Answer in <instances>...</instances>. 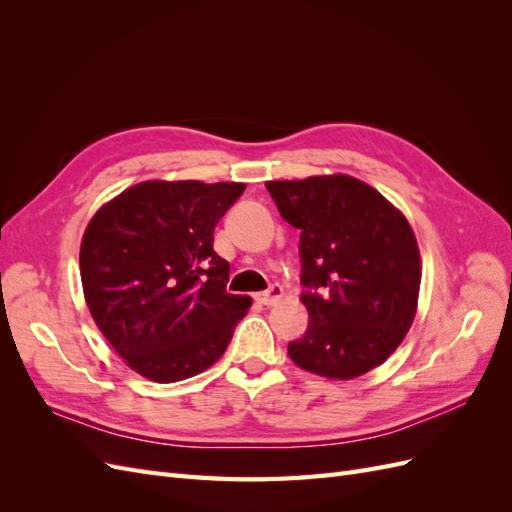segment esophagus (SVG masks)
Segmentation results:
<instances>
[{
  "mask_svg": "<svg viewBox=\"0 0 512 512\" xmlns=\"http://www.w3.org/2000/svg\"><path fill=\"white\" fill-rule=\"evenodd\" d=\"M282 294H284L282 286H280V284H273V286L267 288L265 292H258V294H256V301H258L260 305H273V303H277V301L282 299Z\"/></svg>",
  "mask_w": 512,
  "mask_h": 512,
  "instance_id": "obj_1",
  "label": "esophagus"
}]
</instances>
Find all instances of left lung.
Returning <instances> with one entry per match:
<instances>
[{"label":"left lung","mask_w":512,"mask_h":512,"mask_svg":"<svg viewBox=\"0 0 512 512\" xmlns=\"http://www.w3.org/2000/svg\"><path fill=\"white\" fill-rule=\"evenodd\" d=\"M282 218L301 230V284L309 312L290 359L324 378L350 380L384 363L416 314L421 258L414 232L389 200L346 177L267 181Z\"/></svg>","instance_id":"8db88e82"}]
</instances>
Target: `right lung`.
Listing matches in <instances>:
<instances>
[{
	"mask_svg": "<svg viewBox=\"0 0 512 512\" xmlns=\"http://www.w3.org/2000/svg\"><path fill=\"white\" fill-rule=\"evenodd\" d=\"M243 183L145 181L89 222L81 245L85 301L119 356L153 382H179L224 354L252 301L226 292L213 230Z\"/></svg>",
	"mask_w": 512,
	"mask_h": 512,
	"instance_id": "right-lung-1",
	"label": "right lung"
}]
</instances>
